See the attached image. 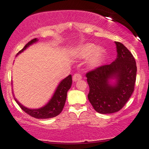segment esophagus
<instances>
[{"label":"esophagus","mask_w":149,"mask_h":149,"mask_svg":"<svg viewBox=\"0 0 149 149\" xmlns=\"http://www.w3.org/2000/svg\"><path fill=\"white\" fill-rule=\"evenodd\" d=\"M80 79H81V76L79 74L76 73V74H74V75H73V77H72L73 81H77Z\"/></svg>","instance_id":"1"}]
</instances>
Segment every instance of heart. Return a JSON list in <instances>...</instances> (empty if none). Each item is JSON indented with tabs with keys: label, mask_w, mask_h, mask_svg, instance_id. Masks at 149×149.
Masks as SVG:
<instances>
[{
	"label": "heart",
	"mask_w": 149,
	"mask_h": 149,
	"mask_svg": "<svg viewBox=\"0 0 149 149\" xmlns=\"http://www.w3.org/2000/svg\"><path fill=\"white\" fill-rule=\"evenodd\" d=\"M74 54L80 59L88 58L87 66L90 69H95L103 64L107 53L103 48L96 47L93 43H87L79 46L74 51Z\"/></svg>",
	"instance_id": "heart-1"
}]
</instances>
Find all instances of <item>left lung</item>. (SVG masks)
Listing matches in <instances>:
<instances>
[{
	"instance_id": "8db88e82",
	"label": "left lung",
	"mask_w": 149,
	"mask_h": 149,
	"mask_svg": "<svg viewBox=\"0 0 149 149\" xmlns=\"http://www.w3.org/2000/svg\"><path fill=\"white\" fill-rule=\"evenodd\" d=\"M115 43L116 59L111 64L97 68L86 74L89 86L88 99L95 111L101 114L122 109L132 94L136 81L134 58L123 43Z\"/></svg>"
}]
</instances>
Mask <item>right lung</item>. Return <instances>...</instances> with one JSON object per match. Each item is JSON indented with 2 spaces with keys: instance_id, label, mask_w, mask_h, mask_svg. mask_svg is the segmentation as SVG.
Instances as JSON below:
<instances>
[{
  "instance_id": "add662e5",
  "label": "right lung",
  "mask_w": 149,
  "mask_h": 149,
  "mask_svg": "<svg viewBox=\"0 0 149 149\" xmlns=\"http://www.w3.org/2000/svg\"><path fill=\"white\" fill-rule=\"evenodd\" d=\"M38 41V40L36 38L30 41L17 54V56L22 53L29 46L32 45L33 43H36ZM72 83V75L70 74L60 82L50 101L44 106L37 108V109H31V108H26L22 105L15 98H14L22 109L33 118H37V119H48V118H54L59 115L63 111L67 98V93L71 87Z\"/></svg>"
}]
</instances>
